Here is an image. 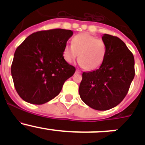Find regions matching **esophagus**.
Segmentation results:
<instances>
[{
    "label": "esophagus",
    "instance_id": "esophagus-1",
    "mask_svg": "<svg viewBox=\"0 0 145 145\" xmlns=\"http://www.w3.org/2000/svg\"><path fill=\"white\" fill-rule=\"evenodd\" d=\"M76 74H81V71H79V70H76Z\"/></svg>",
    "mask_w": 145,
    "mask_h": 145
}]
</instances>
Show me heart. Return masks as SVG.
<instances>
[{"label": "heart", "mask_w": 145, "mask_h": 145, "mask_svg": "<svg viewBox=\"0 0 145 145\" xmlns=\"http://www.w3.org/2000/svg\"><path fill=\"white\" fill-rule=\"evenodd\" d=\"M106 52V46L103 40L88 33H80L73 38L72 45H65L62 54L68 63H72L78 55L82 67L94 70L103 62Z\"/></svg>", "instance_id": "1"}]
</instances>
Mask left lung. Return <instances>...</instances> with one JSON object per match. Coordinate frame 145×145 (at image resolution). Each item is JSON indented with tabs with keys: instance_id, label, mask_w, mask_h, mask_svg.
<instances>
[{
	"instance_id": "8db88e82",
	"label": "left lung",
	"mask_w": 145,
	"mask_h": 145,
	"mask_svg": "<svg viewBox=\"0 0 145 145\" xmlns=\"http://www.w3.org/2000/svg\"><path fill=\"white\" fill-rule=\"evenodd\" d=\"M102 39L106 46L103 62L97 69L83 73L78 91L88 106L105 111L117 106L128 93L135 76V60L118 37L103 34Z\"/></svg>"
}]
</instances>
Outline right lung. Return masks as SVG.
I'll return each mask as SVG.
<instances>
[{
  "mask_svg": "<svg viewBox=\"0 0 145 145\" xmlns=\"http://www.w3.org/2000/svg\"><path fill=\"white\" fill-rule=\"evenodd\" d=\"M72 35V31L62 29L40 31L28 36L17 48L11 74L23 100L43 105L59 94L64 82L76 71L62 54Z\"/></svg>",
  "mask_w": 145,
  "mask_h": 145,
  "instance_id": "add662e5",
  "label": "right lung"
}]
</instances>
